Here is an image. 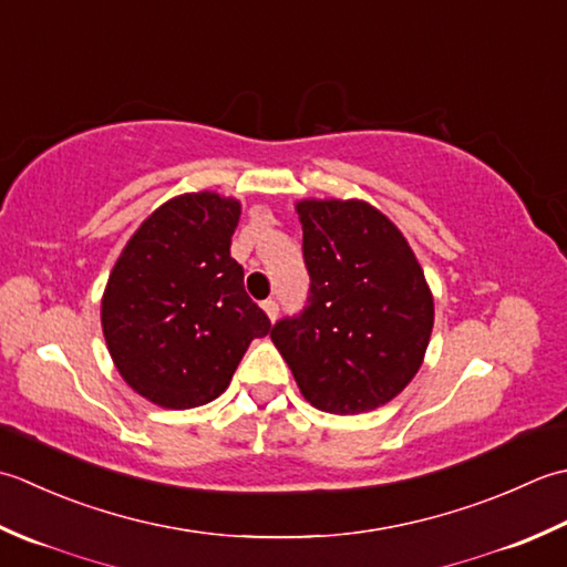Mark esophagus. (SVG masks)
I'll list each match as a JSON object with an SVG mask.
<instances>
[{"label":"esophagus","mask_w":567,"mask_h":567,"mask_svg":"<svg viewBox=\"0 0 567 567\" xmlns=\"http://www.w3.org/2000/svg\"><path fill=\"white\" fill-rule=\"evenodd\" d=\"M261 308H264V313H267V316H269V320H271V322L276 320V316H279V303H276V300H274V298H269V300H264V303H261Z\"/></svg>","instance_id":"1"}]
</instances>
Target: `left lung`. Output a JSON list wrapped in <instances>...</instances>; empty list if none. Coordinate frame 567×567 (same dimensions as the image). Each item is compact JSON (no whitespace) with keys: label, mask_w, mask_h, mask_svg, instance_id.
<instances>
[{"label":"left lung","mask_w":567,"mask_h":567,"mask_svg":"<svg viewBox=\"0 0 567 567\" xmlns=\"http://www.w3.org/2000/svg\"><path fill=\"white\" fill-rule=\"evenodd\" d=\"M308 306L271 330L316 409L384 406L421 369L433 296L399 227L364 200H300Z\"/></svg>","instance_id":"obj_1"}]
</instances>
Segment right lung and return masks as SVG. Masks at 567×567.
I'll use <instances>...</instances> for the list:
<instances>
[{
  "instance_id": "add662e5",
  "label": "right lung",
  "mask_w": 567,
  "mask_h": 567,
  "mask_svg": "<svg viewBox=\"0 0 567 567\" xmlns=\"http://www.w3.org/2000/svg\"><path fill=\"white\" fill-rule=\"evenodd\" d=\"M241 207L186 193L148 215L114 264L102 332L122 379L164 409H195L229 386L271 320L245 291L229 257Z\"/></svg>"
}]
</instances>
